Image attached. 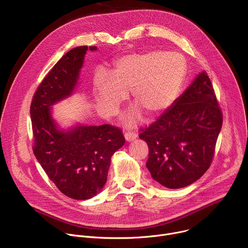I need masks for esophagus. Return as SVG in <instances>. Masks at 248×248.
Wrapping results in <instances>:
<instances>
[{
  "label": "esophagus",
  "mask_w": 248,
  "mask_h": 248,
  "mask_svg": "<svg viewBox=\"0 0 248 248\" xmlns=\"http://www.w3.org/2000/svg\"><path fill=\"white\" fill-rule=\"evenodd\" d=\"M137 137V133L133 132V131H130V130H126L124 132V138L126 141H132L134 140L135 138Z\"/></svg>",
  "instance_id": "obj_1"
}]
</instances>
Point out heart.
<instances>
[{
    "label": "heart",
    "instance_id": "1",
    "mask_svg": "<svg viewBox=\"0 0 248 248\" xmlns=\"http://www.w3.org/2000/svg\"><path fill=\"white\" fill-rule=\"evenodd\" d=\"M186 73V62L178 53L150 51L127 55L116 62L111 78H99L98 98L106 109L115 113L129 90L134 103L148 115H160L178 99Z\"/></svg>",
    "mask_w": 248,
    "mask_h": 248
}]
</instances>
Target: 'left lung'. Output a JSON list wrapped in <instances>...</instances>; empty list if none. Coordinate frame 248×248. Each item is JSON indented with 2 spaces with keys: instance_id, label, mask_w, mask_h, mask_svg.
<instances>
[{
  "instance_id": "left-lung-1",
  "label": "left lung",
  "mask_w": 248,
  "mask_h": 248,
  "mask_svg": "<svg viewBox=\"0 0 248 248\" xmlns=\"http://www.w3.org/2000/svg\"><path fill=\"white\" fill-rule=\"evenodd\" d=\"M223 113L206 72L156 122L140 129L149 148L146 167L168 188L191 185L213 161Z\"/></svg>"
}]
</instances>
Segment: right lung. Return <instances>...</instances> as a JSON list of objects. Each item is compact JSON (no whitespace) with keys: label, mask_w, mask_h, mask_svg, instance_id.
I'll return each mask as SVG.
<instances>
[{"label":"right lung","mask_w":248,"mask_h":248,"mask_svg":"<svg viewBox=\"0 0 248 248\" xmlns=\"http://www.w3.org/2000/svg\"><path fill=\"white\" fill-rule=\"evenodd\" d=\"M88 49L97 47L80 46L63 55L38 85L30 106L33 153L58 189L77 200L101 191L111 157L125 142L122 128L111 124L63 132L51 118V106L72 94Z\"/></svg>","instance_id":"obj_1"}]
</instances>
